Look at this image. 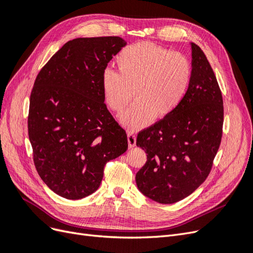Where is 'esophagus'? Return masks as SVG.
Returning <instances> with one entry per match:
<instances>
[{
  "label": "esophagus",
  "instance_id": "34e87169",
  "mask_svg": "<svg viewBox=\"0 0 253 253\" xmlns=\"http://www.w3.org/2000/svg\"><path fill=\"white\" fill-rule=\"evenodd\" d=\"M127 143L128 148H134L136 145V137L132 132H127Z\"/></svg>",
  "mask_w": 253,
  "mask_h": 253
}]
</instances>
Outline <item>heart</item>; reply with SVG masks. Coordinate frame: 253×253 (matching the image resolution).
I'll return each instance as SVG.
<instances>
[{
    "label": "heart",
    "instance_id": "heart-1",
    "mask_svg": "<svg viewBox=\"0 0 253 253\" xmlns=\"http://www.w3.org/2000/svg\"><path fill=\"white\" fill-rule=\"evenodd\" d=\"M118 73L105 68L101 86L105 103L120 113L134 99V105L119 116L128 129L148 126L155 119L167 118L185 98L192 78L186 56L151 43H137L122 50Z\"/></svg>",
    "mask_w": 253,
    "mask_h": 253
}]
</instances>
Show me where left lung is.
I'll return each mask as SVG.
<instances>
[{"instance_id": "8db88e82", "label": "left lung", "mask_w": 253, "mask_h": 253, "mask_svg": "<svg viewBox=\"0 0 253 253\" xmlns=\"http://www.w3.org/2000/svg\"><path fill=\"white\" fill-rule=\"evenodd\" d=\"M192 78L181 103L170 116L143 129L136 144L147 162L136 174L140 192L159 204L189 196L209 175L221 139L223 97L205 53L195 43Z\"/></svg>"}]
</instances>
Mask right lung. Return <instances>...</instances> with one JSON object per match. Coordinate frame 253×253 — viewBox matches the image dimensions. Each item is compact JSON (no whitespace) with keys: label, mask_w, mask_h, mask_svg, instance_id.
<instances>
[{"label":"right lung","mask_w":253,"mask_h":253,"mask_svg":"<svg viewBox=\"0 0 253 253\" xmlns=\"http://www.w3.org/2000/svg\"><path fill=\"white\" fill-rule=\"evenodd\" d=\"M119 37L68 41L38 74L28 136L41 179L67 200L93 194L105 164L127 149L126 131L104 104L101 77L125 47Z\"/></svg>","instance_id":"right-lung-1"}]
</instances>
